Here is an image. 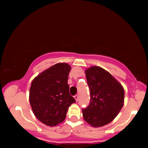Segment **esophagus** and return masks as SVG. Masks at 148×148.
I'll use <instances>...</instances> for the list:
<instances>
[{
  "mask_svg": "<svg viewBox=\"0 0 148 148\" xmlns=\"http://www.w3.org/2000/svg\"><path fill=\"white\" fill-rule=\"evenodd\" d=\"M74 97V99H76V101L77 102V101H78V99H79V96L77 95H75V96Z\"/></svg>",
  "mask_w": 148,
  "mask_h": 148,
  "instance_id": "34e87169",
  "label": "esophagus"
}]
</instances>
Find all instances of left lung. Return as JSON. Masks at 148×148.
<instances>
[{
	"mask_svg": "<svg viewBox=\"0 0 148 148\" xmlns=\"http://www.w3.org/2000/svg\"><path fill=\"white\" fill-rule=\"evenodd\" d=\"M90 91L88 106L82 109L85 121L92 127L111 122L123 106L124 89L108 72L99 66L86 71Z\"/></svg>",
	"mask_w": 148,
	"mask_h": 148,
	"instance_id": "1",
	"label": "left lung"
}]
</instances>
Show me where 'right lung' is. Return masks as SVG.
<instances>
[{
	"instance_id": "right-lung-1",
	"label": "right lung",
	"mask_w": 148,
	"mask_h": 148,
	"mask_svg": "<svg viewBox=\"0 0 148 148\" xmlns=\"http://www.w3.org/2000/svg\"><path fill=\"white\" fill-rule=\"evenodd\" d=\"M71 69L68 64L57 63L32 80L30 104L36 118L45 125L56 126L63 121L69 107L76 102L69 92Z\"/></svg>"
}]
</instances>
